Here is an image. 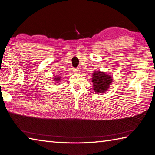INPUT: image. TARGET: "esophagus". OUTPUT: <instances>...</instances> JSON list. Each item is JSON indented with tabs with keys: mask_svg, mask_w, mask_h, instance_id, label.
I'll return each mask as SVG.
<instances>
[{
	"mask_svg": "<svg viewBox=\"0 0 155 155\" xmlns=\"http://www.w3.org/2000/svg\"><path fill=\"white\" fill-rule=\"evenodd\" d=\"M73 71L74 72V73H79L80 72V70H79V68H73Z\"/></svg>",
	"mask_w": 155,
	"mask_h": 155,
	"instance_id": "obj_1",
	"label": "esophagus"
}]
</instances>
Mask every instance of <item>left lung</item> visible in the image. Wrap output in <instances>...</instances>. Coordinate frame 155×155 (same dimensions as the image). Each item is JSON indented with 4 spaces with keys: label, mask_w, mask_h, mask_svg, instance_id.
I'll use <instances>...</instances> for the list:
<instances>
[{
    "label": "left lung",
    "mask_w": 155,
    "mask_h": 155,
    "mask_svg": "<svg viewBox=\"0 0 155 155\" xmlns=\"http://www.w3.org/2000/svg\"><path fill=\"white\" fill-rule=\"evenodd\" d=\"M93 78H92V83H93V90L98 93H103L107 91L113 82V77L108 74L105 73L101 71H94L93 74Z\"/></svg>",
    "instance_id": "8db88e82"
}]
</instances>
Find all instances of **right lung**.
<instances>
[{
	"label": "right lung",
	"instance_id": "right-lung-1",
	"mask_svg": "<svg viewBox=\"0 0 155 155\" xmlns=\"http://www.w3.org/2000/svg\"><path fill=\"white\" fill-rule=\"evenodd\" d=\"M61 77H59V76H54V77L53 78V81L55 82L54 83H59V82L61 80Z\"/></svg>",
	"mask_w": 155,
	"mask_h": 155
}]
</instances>
